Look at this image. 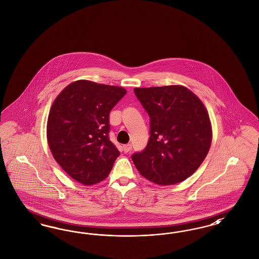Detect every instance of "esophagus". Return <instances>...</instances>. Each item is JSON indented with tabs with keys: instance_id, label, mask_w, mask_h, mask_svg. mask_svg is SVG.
<instances>
[{
	"instance_id": "1",
	"label": "esophagus",
	"mask_w": 259,
	"mask_h": 259,
	"mask_svg": "<svg viewBox=\"0 0 259 259\" xmlns=\"http://www.w3.org/2000/svg\"><path fill=\"white\" fill-rule=\"evenodd\" d=\"M131 149H132V145H131V144L123 145V151H124V153H128Z\"/></svg>"
}]
</instances>
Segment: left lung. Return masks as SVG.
<instances>
[{
	"label": "left lung",
	"instance_id": "left-lung-1",
	"mask_svg": "<svg viewBox=\"0 0 259 259\" xmlns=\"http://www.w3.org/2000/svg\"><path fill=\"white\" fill-rule=\"evenodd\" d=\"M150 118V137L132 155L139 172L158 185H172L192 176L212 142L210 118L203 103L183 85L136 88Z\"/></svg>",
	"mask_w": 259,
	"mask_h": 259
}]
</instances>
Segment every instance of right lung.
<instances>
[{
    "instance_id": "add662e5",
    "label": "right lung",
    "mask_w": 259,
    "mask_h": 259,
    "mask_svg": "<svg viewBox=\"0 0 259 259\" xmlns=\"http://www.w3.org/2000/svg\"><path fill=\"white\" fill-rule=\"evenodd\" d=\"M126 94L123 88L79 80L54 101L47 140L62 169L83 185L109 176L120 152L110 141V112Z\"/></svg>"
}]
</instances>
